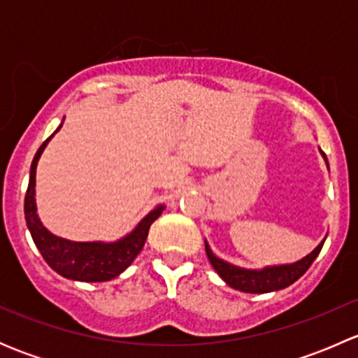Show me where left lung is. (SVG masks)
Here are the masks:
<instances>
[{
    "mask_svg": "<svg viewBox=\"0 0 358 358\" xmlns=\"http://www.w3.org/2000/svg\"><path fill=\"white\" fill-rule=\"evenodd\" d=\"M320 154H322L324 161L327 162L326 154H324L322 150H320ZM327 168H329V164H327ZM324 241L313 249L310 255L298 259V262L287 263V265L265 266V268H243V266L232 265V263L215 256V252L211 251V248H209V244L206 243V241L204 244L209 263H211L213 268L216 270V273H218L230 287L243 292H252V294H263V292L284 289V287L296 282V280L310 268L313 259L319 256L320 249L324 246Z\"/></svg>",
    "mask_w": 358,
    "mask_h": 358,
    "instance_id": "obj_1",
    "label": "left lung"
}]
</instances>
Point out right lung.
Returning <instances> with one entry per match:
<instances>
[{"instance_id": "add662e5", "label": "right lung", "mask_w": 358, "mask_h": 358, "mask_svg": "<svg viewBox=\"0 0 358 358\" xmlns=\"http://www.w3.org/2000/svg\"><path fill=\"white\" fill-rule=\"evenodd\" d=\"M60 128H62V124L55 129V133ZM53 135L43 142V145L39 147L34 159H32L29 187L24 202L27 229L45 262L57 273H60L66 279L79 280V282H106V280L114 279L119 273L124 272L131 265L133 259L140 255L147 236H149L150 225L161 216L164 204L156 206L145 218L140 220V223L131 232L126 234L122 239L114 241V243H100V241L76 243V241L53 236L41 223L38 216V208H36V168H38V161L43 150L53 138Z\"/></svg>"}]
</instances>
